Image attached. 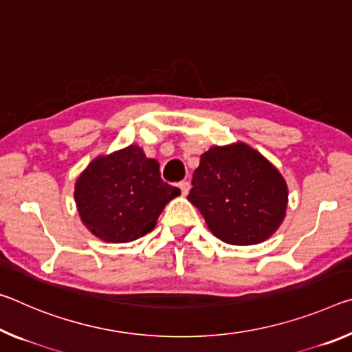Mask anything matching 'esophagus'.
I'll use <instances>...</instances> for the list:
<instances>
[{
    "instance_id": "obj_1",
    "label": "esophagus",
    "mask_w": 352,
    "mask_h": 352,
    "mask_svg": "<svg viewBox=\"0 0 352 352\" xmlns=\"http://www.w3.org/2000/svg\"><path fill=\"white\" fill-rule=\"evenodd\" d=\"M177 187L181 188L182 195H184V197H186V195L188 193V190H190V182L188 181H181L179 184H177Z\"/></svg>"
}]
</instances>
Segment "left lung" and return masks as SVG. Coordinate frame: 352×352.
I'll return each mask as SVG.
<instances>
[{
    "instance_id": "left-lung-1",
    "label": "left lung",
    "mask_w": 352,
    "mask_h": 352,
    "mask_svg": "<svg viewBox=\"0 0 352 352\" xmlns=\"http://www.w3.org/2000/svg\"><path fill=\"white\" fill-rule=\"evenodd\" d=\"M192 186L187 199L224 243H261L285 218V179L261 153L241 142L212 146L201 155Z\"/></svg>"
}]
</instances>
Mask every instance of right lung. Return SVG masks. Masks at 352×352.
<instances>
[{
    "label": "right lung",
    "instance_id": "obj_1",
    "mask_svg": "<svg viewBox=\"0 0 352 352\" xmlns=\"http://www.w3.org/2000/svg\"><path fill=\"white\" fill-rule=\"evenodd\" d=\"M181 190L160 177L155 159L137 145L91 160L74 184V201L91 234L107 243H128L151 232Z\"/></svg>",
    "mask_w": 352,
    "mask_h": 352
}]
</instances>
